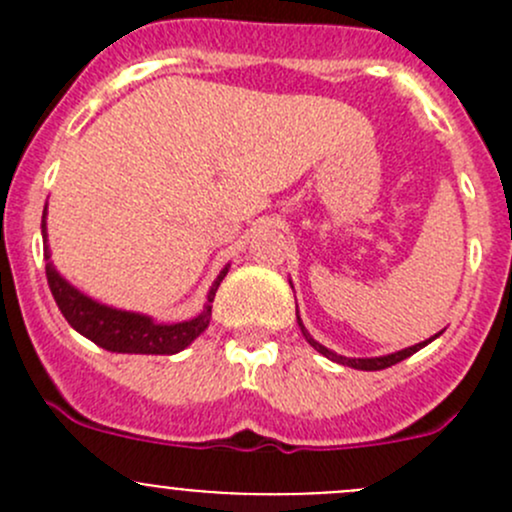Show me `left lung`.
Masks as SVG:
<instances>
[{"label":"left lung","instance_id":"obj_1","mask_svg":"<svg viewBox=\"0 0 512 512\" xmlns=\"http://www.w3.org/2000/svg\"><path fill=\"white\" fill-rule=\"evenodd\" d=\"M297 324H299V329H302L304 339H307V342L312 344V347L317 349L319 354H324V356H327V359L337 361V364H342V366H352V369H359V371H379V369H386V366L399 364V361L409 359L411 354H416L418 349H423V347H426V344H431L433 339H436V337H441V332H438V334H433L431 339H426V342H418V344H414V347L401 349V352L386 354V356H366V359H352V356H342V354L332 352V349H327V347H324V344H319L317 339H314L312 334H309L307 329H304V324H302V319H299V314H297Z\"/></svg>","mask_w":512,"mask_h":512}]
</instances>
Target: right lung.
Instances as JSON below:
<instances>
[{
  "mask_svg": "<svg viewBox=\"0 0 512 512\" xmlns=\"http://www.w3.org/2000/svg\"><path fill=\"white\" fill-rule=\"evenodd\" d=\"M41 237H44L46 280H49L51 294H54L66 322L101 349L116 354H178L185 347H190L208 329L215 292H218L220 282L225 280L227 270H230V265H225L220 275L215 277L203 312L195 314L193 319H185V322L160 324L148 314L126 312V309L96 302L89 294L71 285L66 277H61V272L51 262L49 242H46V208L44 215H41Z\"/></svg>",
  "mask_w": 512,
  "mask_h": 512,
  "instance_id": "obj_1",
  "label": "right lung"
}]
</instances>
